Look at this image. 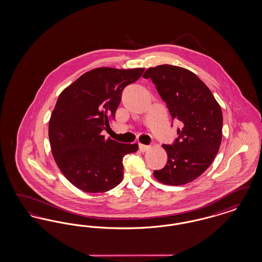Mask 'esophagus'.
Segmentation results:
<instances>
[{
	"label": "esophagus",
	"mask_w": 262,
	"mask_h": 262,
	"mask_svg": "<svg viewBox=\"0 0 262 262\" xmlns=\"http://www.w3.org/2000/svg\"><path fill=\"white\" fill-rule=\"evenodd\" d=\"M138 145H139V149H140V151H142V152H145V151L149 149L148 145H145V144H142V143H139Z\"/></svg>",
	"instance_id": "34e87169"
}]
</instances>
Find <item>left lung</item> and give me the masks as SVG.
Returning <instances> with one entry per match:
<instances>
[{"label":"left lung","mask_w":262,"mask_h":262,"mask_svg":"<svg viewBox=\"0 0 262 262\" xmlns=\"http://www.w3.org/2000/svg\"><path fill=\"white\" fill-rule=\"evenodd\" d=\"M151 78L167 105L172 120L181 122L172 144H163L168 161L154 177L163 184L182 186L204 173L222 141L221 107L196 75L187 69L161 64L143 74Z\"/></svg>","instance_id":"left-lung-1"}]
</instances>
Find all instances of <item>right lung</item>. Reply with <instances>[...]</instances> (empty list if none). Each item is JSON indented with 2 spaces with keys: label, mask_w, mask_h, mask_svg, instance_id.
<instances>
[{
  "label": "right lung",
  "mask_w": 262,
  "mask_h": 262,
  "mask_svg": "<svg viewBox=\"0 0 262 262\" xmlns=\"http://www.w3.org/2000/svg\"><path fill=\"white\" fill-rule=\"evenodd\" d=\"M144 69H94L66 88L57 100L49 122L55 161L77 188L104 192L123 180V158L138 149L137 143H121L102 132L110 128L124 88Z\"/></svg>",
  "instance_id": "add662e5"
}]
</instances>
